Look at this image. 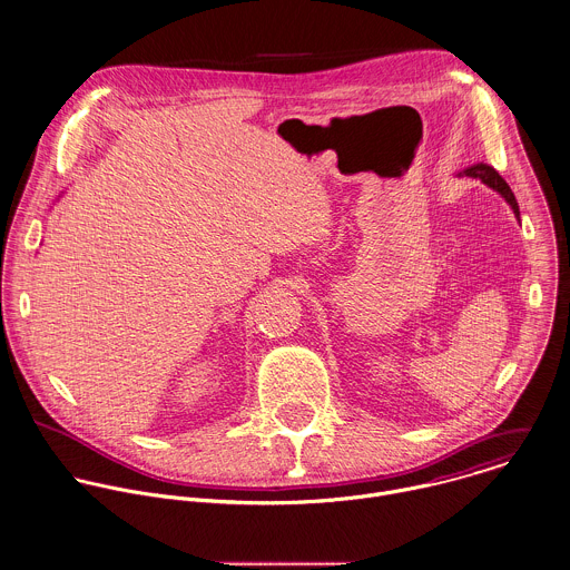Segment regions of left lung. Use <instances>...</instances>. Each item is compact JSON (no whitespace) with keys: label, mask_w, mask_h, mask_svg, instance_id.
Returning a JSON list of instances; mask_svg holds the SVG:
<instances>
[{"label":"left lung","mask_w":570,"mask_h":570,"mask_svg":"<svg viewBox=\"0 0 570 570\" xmlns=\"http://www.w3.org/2000/svg\"><path fill=\"white\" fill-rule=\"evenodd\" d=\"M460 177H475V179H480L482 184H487L489 188H493L495 193H500L504 199H507V204L513 208V213H515V217L520 219V206H518V199H515V195H513V190H511V186L504 181V177L493 168V166H489V164H473V166H469V168H464L462 173H458Z\"/></svg>","instance_id":"8db88e82"}]
</instances>
